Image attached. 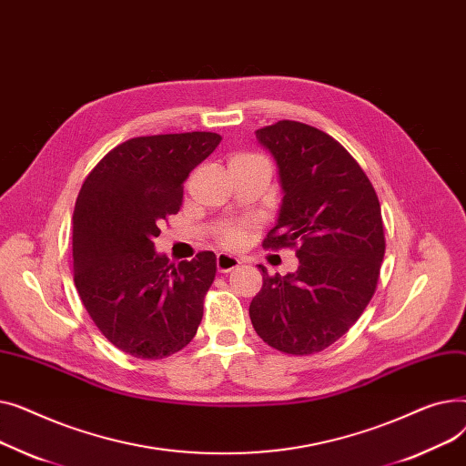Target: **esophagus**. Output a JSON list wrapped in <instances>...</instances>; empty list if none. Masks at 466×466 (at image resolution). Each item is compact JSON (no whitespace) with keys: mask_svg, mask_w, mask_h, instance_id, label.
I'll use <instances>...</instances> for the list:
<instances>
[{"mask_svg":"<svg viewBox=\"0 0 466 466\" xmlns=\"http://www.w3.org/2000/svg\"><path fill=\"white\" fill-rule=\"evenodd\" d=\"M239 258L238 257H232V255H227V253H218L217 255V270L220 274H228L232 270H236V268H239Z\"/></svg>","mask_w":466,"mask_h":466,"instance_id":"34e87169","label":"esophagus"}]
</instances>
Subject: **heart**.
Instances as JSON below:
<instances>
[{"instance_id": "1", "label": "heart", "mask_w": 466, "mask_h": 466, "mask_svg": "<svg viewBox=\"0 0 466 466\" xmlns=\"http://www.w3.org/2000/svg\"><path fill=\"white\" fill-rule=\"evenodd\" d=\"M236 158H249V157L248 155H241V157H236ZM241 238H243V234H241V230L238 227H230L228 230L223 232V236H220V239H223V243H225V246H228V248L239 246Z\"/></svg>"}]
</instances>
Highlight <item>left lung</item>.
<instances>
[{
	"instance_id": "8db88e82",
	"label": "left lung",
	"mask_w": 466,
	"mask_h": 466,
	"mask_svg": "<svg viewBox=\"0 0 466 466\" xmlns=\"http://www.w3.org/2000/svg\"><path fill=\"white\" fill-rule=\"evenodd\" d=\"M278 166L283 192L264 248H297L299 270L262 272L249 306L268 346L311 355L344 336L369 306L385 255L376 190L353 157L329 134L297 120L255 132Z\"/></svg>"
}]
</instances>
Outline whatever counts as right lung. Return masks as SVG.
<instances>
[{
    "label": "right lung",
    "instance_id": "right-lung-1",
    "mask_svg": "<svg viewBox=\"0 0 466 466\" xmlns=\"http://www.w3.org/2000/svg\"><path fill=\"white\" fill-rule=\"evenodd\" d=\"M213 132L134 137L85 179L73 211V279L96 327L137 359H164L194 338L217 257L179 264L155 249L160 223L179 211L183 183L218 145Z\"/></svg>",
    "mask_w": 466,
    "mask_h": 466
}]
</instances>
